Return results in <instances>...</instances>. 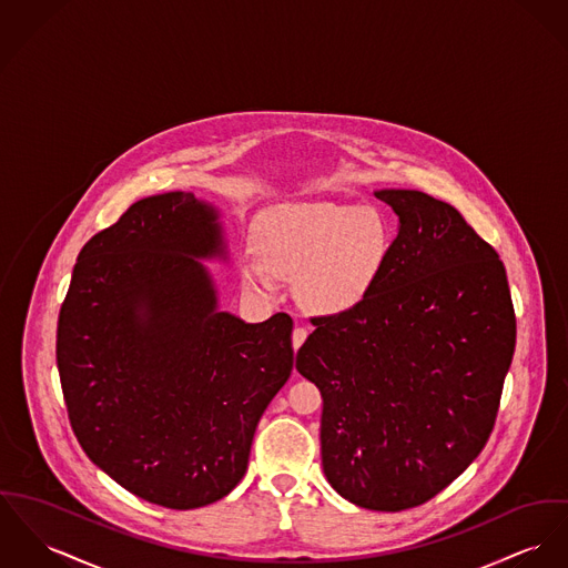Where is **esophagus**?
I'll use <instances>...</instances> for the list:
<instances>
[{
    "label": "esophagus",
    "instance_id": "esophagus-1",
    "mask_svg": "<svg viewBox=\"0 0 568 568\" xmlns=\"http://www.w3.org/2000/svg\"><path fill=\"white\" fill-rule=\"evenodd\" d=\"M306 335L308 333H306V328H303V326L294 328V333H292V346H294V349H298L305 344Z\"/></svg>",
    "mask_w": 568,
    "mask_h": 568
}]
</instances>
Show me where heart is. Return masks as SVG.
<instances>
[{
  "label": "heart",
  "instance_id": "1",
  "mask_svg": "<svg viewBox=\"0 0 568 568\" xmlns=\"http://www.w3.org/2000/svg\"><path fill=\"white\" fill-rule=\"evenodd\" d=\"M392 244L387 220L372 207L281 205L255 222L253 246L263 263H242V281L251 292L272 296L274 276L296 278L306 308L344 313L369 298Z\"/></svg>",
  "mask_w": 568,
  "mask_h": 568
}]
</instances>
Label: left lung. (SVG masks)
<instances>
[{
  "label": "left lung",
  "mask_w": 568,
  "mask_h": 568,
  "mask_svg": "<svg viewBox=\"0 0 568 568\" xmlns=\"http://www.w3.org/2000/svg\"><path fill=\"white\" fill-rule=\"evenodd\" d=\"M399 219L365 303L311 317L296 369L322 393V467L367 510L426 504L493 433L517 317L506 267L452 205L381 190Z\"/></svg>",
  "instance_id": "1"
}]
</instances>
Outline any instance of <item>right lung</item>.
<instances>
[{
  "instance_id": "right-lung-1",
  "label": "right lung",
  "mask_w": 568,
  "mask_h": 568,
  "mask_svg": "<svg viewBox=\"0 0 568 568\" xmlns=\"http://www.w3.org/2000/svg\"><path fill=\"white\" fill-rule=\"evenodd\" d=\"M216 212L190 192L142 199L80 251L55 358L88 458L133 495L192 510L244 478L257 424L294 367L292 317L216 311L201 257Z\"/></svg>"
}]
</instances>
